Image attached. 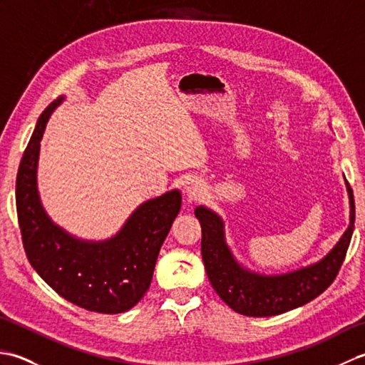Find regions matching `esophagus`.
<instances>
[{
    "label": "esophagus",
    "instance_id": "1",
    "mask_svg": "<svg viewBox=\"0 0 365 365\" xmlns=\"http://www.w3.org/2000/svg\"><path fill=\"white\" fill-rule=\"evenodd\" d=\"M183 191H185V195H187V197L190 200H195L199 196H202L204 182L200 180V178H197V177H191V178H188L187 182H185Z\"/></svg>",
    "mask_w": 365,
    "mask_h": 365
}]
</instances>
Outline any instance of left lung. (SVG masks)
<instances>
[{
    "label": "left lung",
    "instance_id": "left-lung-1",
    "mask_svg": "<svg viewBox=\"0 0 365 365\" xmlns=\"http://www.w3.org/2000/svg\"><path fill=\"white\" fill-rule=\"evenodd\" d=\"M350 199V226L328 255L292 273L265 276L240 265L224 237V222L213 210L196 207L202 227V260L215 292L235 312L247 317L279 315L315 299L334 281L345 260L354 229V197L345 180Z\"/></svg>",
    "mask_w": 365,
    "mask_h": 365
}]
</instances>
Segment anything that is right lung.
<instances>
[{
	"label": "right lung",
	"instance_id": "1",
	"mask_svg": "<svg viewBox=\"0 0 365 365\" xmlns=\"http://www.w3.org/2000/svg\"><path fill=\"white\" fill-rule=\"evenodd\" d=\"M63 100H54L41 114L19 166L15 204L23 247L31 267L64 299L91 312L120 314L149 290L161 245L180 212L182 195L173 190L147 200L119 234L105 242H86L56 226L38 197L37 161L46 122Z\"/></svg>",
	"mask_w": 365,
	"mask_h": 365
}]
</instances>
